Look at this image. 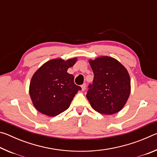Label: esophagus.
<instances>
[{"label":"esophagus","instance_id":"obj_1","mask_svg":"<svg viewBox=\"0 0 157 157\" xmlns=\"http://www.w3.org/2000/svg\"><path fill=\"white\" fill-rule=\"evenodd\" d=\"M81 87H82V91H84L85 89H86V84H83L81 86Z\"/></svg>","mask_w":157,"mask_h":157}]
</instances>
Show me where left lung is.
<instances>
[{"label":"left lung","instance_id":"1","mask_svg":"<svg viewBox=\"0 0 157 157\" xmlns=\"http://www.w3.org/2000/svg\"><path fill=\"white\" fill-rule=\"evenodd\" d=\"M89 63L94 78L88 86L86 98L92 108L107 115L118 112L130 94V78L126 68L109 57H101Z\"/></svg>","mask_w":157,"mask_h":157}]
</instances>
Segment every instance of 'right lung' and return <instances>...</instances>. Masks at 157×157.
Here are the masks:
<instances>
[{
  "label": "right lung",
  "instance_id": "1",
  "mask_svg": "<svg viewBox=\"0 0 157 157\" xmlns=\"http://www.w3.org/2000/svg\"><path fill=\"white\" fill-rule=\"evenodd\" d=\"M76 58L67 61L50 60L32 78L30 95L35 108L41 113L55 116L66 111L80 86L74 83V76L67 73Z\"/></svg>",
  "mask_w": 157,
  "mask_h": 157
}]
</instances>
